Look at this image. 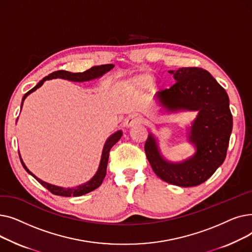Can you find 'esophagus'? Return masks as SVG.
Here are the masks:
<instances>
[{
	"instance_id": "34e87169",
	"label": "esophagus",
	"mask_w": 252,
	"mask_h": 252,
	"mask_svg": "<svg viewBox=\"0 0 252 252\" xmlns=\"http://www.w3.org/2000/svg\"><path fill=\"white\" fill-rule=\"evenodd\" d=\"M144 123V118L139 114H131L129 115L126 121V127H133L138 125H141Z\"/></svg>"
}]
</instances>
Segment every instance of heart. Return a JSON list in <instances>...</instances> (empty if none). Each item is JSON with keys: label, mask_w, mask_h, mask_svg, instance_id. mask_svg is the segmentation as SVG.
<instances>
[{"label": "heart", "mask_w": 252, "mask_h": 252, "mask_svg": "<svg viewBox=\"0 0 252 252\" xmlns=\"http://www.w3.org/2000/svg\"><path fill=\"white\" fill-rule=\"evenodd\" d=\"M150 84V77L147 75H137L126 79L123 84L122 87L127 90H142L147 88Z\"/></svg>", "instance_id": "heart-1"}]
</instances>
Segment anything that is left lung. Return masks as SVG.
I'll return each mask as SVG.
<instances>
[{"mask_svg":"<svg viewBox=\"0 0 252 252\" xmlns=\"http://www.w3.org/2000/svg\"><path fill=\"white\" fill-rule=\"evenodd\" d=\"M168 72L174 75L176 84L157 92L154 100L160 111L168 114L197 112L187 126L188 141L196 151L183 161H169L161 154L157 138L150 133L145 152L158 178L180 187L198 186L213 176L226 158L233 128L229 97L207 70L182 67Z\"/></svg>","mask_w":252,"mask_h":252,"instance_id":"obj_1","label":"left lung"}]
</instances>
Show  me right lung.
Listing matches in <instances>:
<instances>
[{
    "label": "right lung",
    "mask_w": 252,
    "mask_h": 252,
    "mask_svg": "<svg viewBox=\"0 0 252 252\" xmlns=\"http://www.w3.org/2000/svg\"><path fill=\"white\" fill-rule=\"evenodd\" d=\"M114 67L113 64H105V65H100V66H94L84 72H77V73H73L70 71H65V70H58V71H54L50 73L49 75H47L46 77H44L41 82H38L37 85L35 87H33L31 91H29L26 94L23 96L22 98V102H21V109L23 106V102L26 99L29 95H31L32 92H34L35 90H37L38 88H41L43 86V84L46 81H50V79H55V78H62V79H66V81L69 82H74V83H84V82H90V81H94V79L100 78L101 76H103L106 72L110 71L112 68ZM18 119V118H17ZM123 136V131L122 130H117L115 131L114 134H112L111 136H109L106 140L104 147L102 150V155H101V160H100V164L98 167L97 173L95 174V176L93 177L90 181H88L85 184L78 185L76 187H68V188H63V187H59V186H55V185L49 184L47 182L42 181L41 179H38L36 176H34L32 171L28 168V166L25 165V163L23 162L22 158L20 156L19 153V157H20V161L24 167V169L28 171V173L32 176L39 184L44 186L46 189H48L51 193H53L54 195H58V196H64V197H70V196H82L85 195L87 193H90L92 191H94L95 189H97L100 185L102 184L105 176H106V169H107V163H108V158H109V151L112 148V146L121 140Z\"/></svg>",
    "instance_id": "add662e5"
}]
</instances>
